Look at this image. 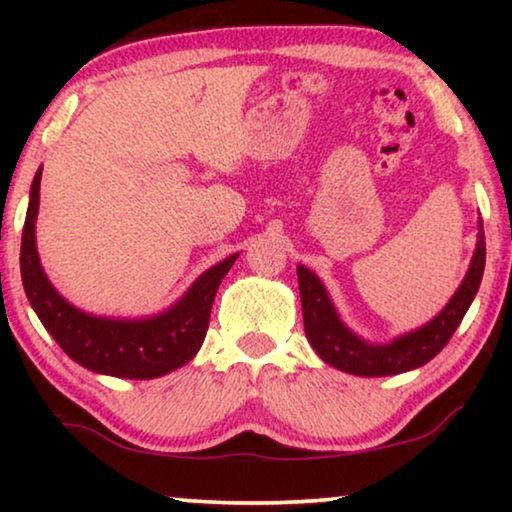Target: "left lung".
<instances>
[{
    "label": "left lung",
    "mask_w": 512,
    "mask_h": 512,
    "mask_svg": "<svg viewBox=\"0 0 512 512\" xmlns=\"http://www.w3.org/2000/svg\"><path fill=\"white\" fill-rule=\"evenodd\" d=\"M478 228V247H475L471 268H468L466 279L461 282L459 291L454 293L445 310L424 328L403 335V338L389 342V345H368V342L356 338L352 331H347L338 314H335L319 277L303 268V265H298L300 303H303L305 335L310 345L317 349V354L326 363L352 375L382 377L424 366L450 342L466 310L471 307L475 293L480 289L482 272H485V230H482V221L478 223Z\"/></svg>",
    "instance_id": "left-lung-1"
}]
</instances>
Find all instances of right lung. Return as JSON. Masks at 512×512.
Segmentation results:
<instances>
[{
	"label": "right lung",
	"mask_w": 512,
	"mask_h": 512,
	"mask_svg": "<svg viewBox=\"0 0 512 512\" xmlns=\"http://www.w3.org/2000/svg\"><path fill=\"white\" fill-rule=\"evenodd\" d=\"M41 170L32 181L23 242H20V275L27 300L41 324L53 335L69 359L93 373L151 380L184 366L198 352L207 335L209 314L221 279L233 268L237 254L209 268L172 310L153 319L116 321L90 317L67 303L41 270L34 219L39 209Z\"/></svg>",
	"instance_id": "1"
}]
</instances>
